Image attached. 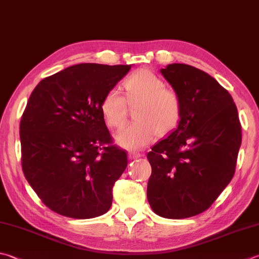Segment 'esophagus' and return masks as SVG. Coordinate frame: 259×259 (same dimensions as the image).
<instances>
[{
  "label": "esophagus",
  "instance_id": "obj_1",
  "mask_svg": "<svg viewBox=\"0 0 259 259\" xmlns=\"http://www.w3.org/2000/svg\"><path fill=\"white\" fill-rule=\"evenodd\" d=\"M141 157H142V153L135 152V151H131V152H128V159H139Z\"/></svg>",
  "mask_w": 259,
  "mask_h": 259
}]
</instances>
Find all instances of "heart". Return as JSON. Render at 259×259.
<instances>
[{
    "instance_id": "1",
    "label": "heart",
    "mask_w": 259,
    "mask_h": 259,
    "mask_svg": "<svg viewBox=\"0 0 259 259\" xmlns=\"http://www.w3.org/2000/svg\"><path fill=\"white\" fill-rule=\"evenodd\" d=\"M125 97L117 88L105 92L100 110L106 124L118 130L125 124L128 104L135 107V120L116 135V142L127 150H140L153 142L155 136L167 134L178 125L183 114V102L177 91L165 87L159 75L149 70H139L123 81Z\"/></svg>"
}]
</instances>
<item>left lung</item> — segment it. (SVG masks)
<instances>
[{"mask_svg": "<svg viewBox=\"0 0 259 259\" xmlns=\"http://www.w3.org/2000/svg\"><path fill=\"white\" fill-rule=\"evenodd\" d=\"M161 73L182 98L183 114L146 155L152 167L146 194L158 215L190 218L206 211L231 182L241 125L231 95L207 73L178 63Z\"/></svg>", "mask_w": 259, "mask_h": 259, "instance_id": "left-lung-1", "label": "left lung"}]
</instances>
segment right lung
<instances>
[{"instance_id": "add662e5", "label": "right lung", "mask_w": 259, "mask_h": 259, "mask_svg": "<svg viewBox=\"0 0 259 259\" xmlns=\"http://www.w3.org/2000/svg\"><path fill=\"white\" fill-rule=\"evenodd\" d=\"M130 69L82 63L45 77L29 97L20 120L22 171L52 211L91 219L110 208L127 154L113 143L100 101Z\"/></svg>"}]
</instances>
